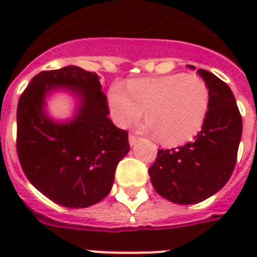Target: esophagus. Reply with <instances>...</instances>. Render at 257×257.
Returning <instances> with one entry per match:
<instances>
[{"label": "esophagus", "mask_w": 257, "mask_h": 257, "mask_svg": "<svg viewBox=\"0 0 257 257\" xmlns=\"http://www.w3.org/2000/svg\"><path fill=\"white\" fill-rule=\"evenodd\" d=\"M137 142H139V137H137L136 134H130V136H128V143L132 144V146H134Z\"/></svg>", "instance_id": "1"}]
</instances>
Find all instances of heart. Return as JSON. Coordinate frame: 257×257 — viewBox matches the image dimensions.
Returning <instances> with one entry per match:
<instances>
[{
  "mask_svg": "<svg viewBox=\"0 0 257 257\" xmlns=\"http://www.w3.org/2000/svg\"><path fill=\"white\" fill-rule=\"evenodd\" d=\"M114 123L128 127L143 114L144 128L167 146L192 140L202 130L210 108V90L202 77L174 74L134 78L124 88L114 83L108 90Z\"/></svg>",
  "mask_w": 257,
  "mask_h": 257,
  "instance_id": "b5f03b06",
  "label": "heart"
}]
</instances>
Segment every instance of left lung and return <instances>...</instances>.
Here are the masks:
<instances>
[{
	"instance_id": "8db88e82",
	"label": "left lung",
	"mask_w": 257,
	"mask_h": 257,
	"mask_svg": "<svg viewBox=\"0 0 257 257\" xmlns=\"http://www.w3.org/2000/svg\"><path fill=\"white\" fill-rule=\"evenodd\" d=\"M197 73L210 90L202 130L190 143L159 150L149 169L154 190L177 204L200 203L222 189L234 170L242 137V115L230 87L210 71Z\"/></svg>"
}]
</instances>
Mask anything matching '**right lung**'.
<instances>
[{"instance_id": "1", "label": "right lung", "mask_w": 257, "mask_h": 257, "mask_svg": "<svg viewBox=\"0 0 257 257\" xmlns=\"http://www.w3.org/2000/svg\"><path fill=\"white\" fill-rule=\"evenodd\" d=\"M71 86L83 98L71 123L57 124L42 111L45 93ZM95 73L80 67L41 71L17 107V154L37 190L70 209L88 207L110 193L118 162L130 150L128 133L115 127Z\"/></svg>"}]
</instances>
